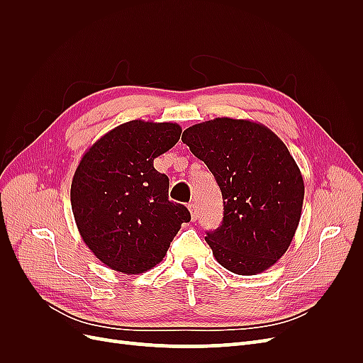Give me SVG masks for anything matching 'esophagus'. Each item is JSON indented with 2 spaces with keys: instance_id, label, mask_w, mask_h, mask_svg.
<instances>
[{
  "instance_id": "1",
  "label": "esophagus",
  "mask_w": 363,
  "mask_h": 363,
  "mask_svg": "<svg viewBox=\"0 0 363 363\" xmlns=\"http://www.w3.org/2000/svg\"><path fill=\"white\" fill-rule=\"evenodd\" d=\"M188 207H189V212H191V218L195 221L196 216H199V213H196V206L194 203H191Z\"/></svg>"
}]
</instances>
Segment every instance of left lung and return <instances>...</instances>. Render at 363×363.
Wrapping results in <instances>:
<instances>
[{
    "mask_svg": "<svg viewBox=\"0 0 363 363\" xmlns=\"http://www.w3.org/2000/svg\"><path fill=\"white\" fill-rule=\"evenodd\" d=\"M183 144L211 169L224 200L223 224L206 242L239 276L267 271L289 248L304 182L283 140L250 119L215 118L183 131Z\"/></svg>",
    "mask_w": 363,
    "mask_h": 363,
    "instance_id": "8db88e82",
    "label": "left lung"
}]
</instances>
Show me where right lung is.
Listing matches in <instances>:
<instances>
[{
  "label": "right lung",
  "mask_w": 363,
  "mask_h": 363,
  "mask_svg": "<svg viewBox=\"0 0 363 363\" xmlns=\"http://www.w3.org/2000/svg\"><path fill=\"white\" fill-rule=\"evenodd\" d=\"M175 123L133 119L107 131L87 150L71 184L82 239L106 267L142 274L167 255L191 213L168 199L169 180L155 159L177 144Z\"/></svg>",
  "instance_id": "1"
}]
</instances>
